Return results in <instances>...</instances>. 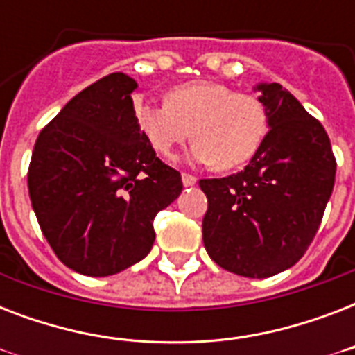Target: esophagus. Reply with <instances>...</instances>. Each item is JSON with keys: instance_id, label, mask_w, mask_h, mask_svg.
<instances>
[{"instance_id": "obj_1", "label": "esophagus", "mask_w": 355, "mask_h": 355, "mask_svg": "<svg viewBox=\"0 0 355 355\" xmlns=\"http://www.w3.org/2000/svg\"><path fill=\"white\" fill-rule=\"evenodd\" d=\"M182 184L186 186V188H189V186H195V184H197V177L189 175V173H182Z\"/></svg>"}]
</instances>
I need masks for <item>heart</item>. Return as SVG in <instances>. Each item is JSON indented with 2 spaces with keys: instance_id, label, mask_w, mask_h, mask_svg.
Returning a JSON list of instances; mask_svg holds the SVG:
<instances>
[{
  "instance_id": "heart-1",
  "label": "heart",
  "mask_w": 355,
  "mask_h": 355,
  "mask_svg": "<svg viewBox=\"0 0 355 355\" xmlns=\"http://www.w3.org/2000/svg\"><path fill=\"white\" fill-rule=\"evenodd\" d=\"M164 101L134 103L138 130L164 160L175 158L191 134L189 155L195 162L234 169L252 158L269 128L267 108L258 96L234 92L223 83H184L167 92Z\"/></svg>"
}]
</instances>
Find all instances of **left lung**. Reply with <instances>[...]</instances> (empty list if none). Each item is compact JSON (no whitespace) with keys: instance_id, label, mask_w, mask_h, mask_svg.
Listing matches in <instances>:
<instances>
[{"instance_id":"1","label":"left lung","mask_w":355,"mask_h":355,"mask_svg":"<svg viewBox=\"0 0 355 355\" xmlns=\"http://www.w3.org/2000/svg\"><path fill=\"white\" fill-rule=\"evenodd\" d=\"M269 132L243 171L202 178L206 252L247 278L289 269L313 241L336 182V156L320 121L278 83L256 86Z\"/></svg>"}]
</instances>
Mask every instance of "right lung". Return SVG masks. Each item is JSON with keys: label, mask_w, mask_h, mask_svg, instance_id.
Returning <instances> with one entry per match:
<instances>
[{"label": "right lung", "mask_w": 355, "mask_h": 355, "mask_svg": "<svg viewBox=\"0 0 355 355\" xmlns=\"http://www.w3.org/2000/svg\"><path fill=\"white\" fill-rule=\"evenodd\" d=\"M138 83L110 73L79 92L42 128L27 184L53 252L86 276H110L144 259L156 214L182 178L156 156L134 119Z\"/></svg>", "instance_id": "obj_1"}]
</instances>
